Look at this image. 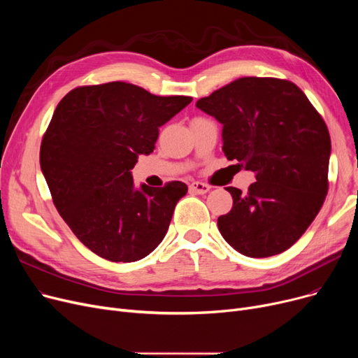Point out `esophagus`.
Returning <instances> with one entry per match:
<instances>
[{
  "mask_svg": "<svg viewBox=\"0 0 358 358\" xmlns=\"http://www.w3.org/2000/svg\"><path fill=\"white\" fill-rule=\"evenodd\" d=\"M210 190V185L206 182H200V181H194L190 184V192L194 194H206Z\"/></svg>",
  "mask_w": 358,
  "mask_h": 358,
  "instance_id": "34e87169",
  "label": "esophagus"
}]
</instances>
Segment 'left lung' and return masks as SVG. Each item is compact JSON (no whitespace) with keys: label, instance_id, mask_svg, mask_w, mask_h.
Segmentation results:
<instances>
[{"label":"left lung","instance_id":"1","mask_svg":"<svg viewBox=\"0 0 358 358\" xmlns=\"http://www.w3.org/2000/svg\"><path fill=\"white\" fill-rule=\"evenodd\" d=\"M197 108L223 124V152L255 174L217 227L238 252L264 258L289 250L321 210L328 193L331 138L317 110L294 83L243 77Z\"/></svg>","mask_w":358,"mask_h":358}]
</instances>
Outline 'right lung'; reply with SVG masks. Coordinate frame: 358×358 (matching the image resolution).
<instances>
[{
  "instance_id": "right-lung-1",
  "label": "right lung",
  "mask_w": 358,
  "mask_h": 358,
  "mask_svg": "<svg viewBox=\"0 0 358 358\" xmlns=\"http://www.w3.org/2000/svg\"><path fill=\"white\" fill-rule=\"evenodd\" d=\"M192 97L150 94L115 81L71 90L56 106L41 145V166L55 208L94 254L134 262L164 239L182 181L135 189L130 169L154 152L159 126Z\"/></svg>"
}]
</instances>
